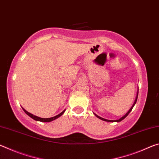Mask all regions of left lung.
<instances>
[{
  "label": "left lung",
  "instance_id": "obj_1",
  "mask_svg": "<svg viewBox=\"0 0 159 159\" xmlns=\"http://www.w3.org/2000/svg\"><path fill=\"white\" fill-rule=\"evenodd\" d=\"M138 94H137V96H136V98H135V100H134V103H133V106L131 107V108L129 109V111L126 113V114L123 116V117H121L120 118H119V119H118V120H107V119H105V118H102V117H100V116H98L97 114H95V113H94V114H95L97 117L98 118H99V119H101V120H104V121H107V122H120V121H121L122 120H123L124 119V118L130 114V112L132 111V109H133V107L134 106V104H136V102H137V99H138Z\"/></svg>",
  "mask_w": 159,
  "mask_h": 159
}]
</instances>
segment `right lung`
Wrapping results in <instances>:
<instances>
[{
	"label": "right lung",
	"mask_w": 159,
	"mask_h": 159,
	"mask_svg": "<svg viewBox=\"0 0 159 159\" xmlns=\"http://www.w3.org/2000/svg\"><path fill=\"white\" fill-rule=\"evenodd\" d=\"M22 109L24 110V111H25L26 114L29 116H30L31 118H33V119L35 120H37V121H41V122H50V121H52V120L57 119V118L61 116L64 114V111H65V109H64L62 112H61L60 114L55 116L51 117V118H43L38 117V116H36L33 115L32 114H31V113H29L27 111H26V110L24 108H22Z\"/></svg>",
	"instance_id": "add662e5"
}]
</instances>
